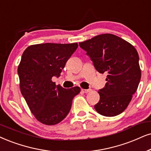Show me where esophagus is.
Returning <instances> with one entry per match:
<instances>
[{
  "instance_id": "esophagus-1",
  "label": "esophagus",
  "mask_w": 151,
  "mask_h": 151,
  "mask_svg": "<svg viewBox=\"0 0 151 151\" xmlns=\"http://www.w3.org/2000/svg\"><path fill=\"white\" fill-rule=\"evenodd\" d=\"M81 91H83V93H89L90 91H91V89H81Z\"/></svg>"
}]
</instances>
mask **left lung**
Returning <instances> with one entry per match:
<instances>
[{"instance_id":"8db88e82","label":"left lung","mask_w":151,"mask_h":151,"mask_svg":"<svg viewBox=\"0 0 151 151\" xmlns=\"http://www.w3.org/2000/svg\"><path fill=\"white\" fill-rule=\"evenodd\" d=\"M79 44L97 71L107 74L105 86L98 91L100 98L95 109L108 117L121 114L136 92L142 76L136 49L110 33L100 34Z\"/></svg>"}]
</instances>
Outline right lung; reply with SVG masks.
<instances>
[{
    "instance_id": "add662e5",
    "label": "right lung",
    "mask_w": 151,
    "mask_h": 151,
    "mask_svg": "<svg viewBox=\"0 0 151 151\" xmlns=\"http://www.w3.org/2000/svg\"><path fill=\"white\" fill-rule=\"evenodd\" d=\"M77 43H44L30 45L23 53L18 66L21 93L31 113L47 125L61 122L70 112L79 86L63 88L52 81L59 77Z\"/></svg>"
}]
</instances>
